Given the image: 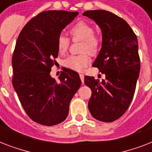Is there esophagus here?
I'll return each instance as SVG.
<instances>
[{
	"mask_svg": "<svg viewBox=\"0 0 152 152\" xmlns=\"http://www.w3.org/2000/svg\"><path fill=\"white\" fill-rule=\"evenodd\" d=\"M80 80L82 81V83H83V81H84V76H83V74H80Z\"/></svg>",
	"mask_w": 152,
	"mask_h": 152,
	"instance_id": "34e87169",
	"label": "esophagus"
}]
</instances>
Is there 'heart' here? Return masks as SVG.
Segmentation results:
<instances>
[{
	"label": "heart",
	"mask_w": 152,
	"mask_h": 152,
	"mask_svg": "<svg viewBox=\"0 0 152 152\" xmlns=\"http://www.w3.org/2000/svg\"><path fill=\"white\" fill-rule=\"evenodd\" d=\"M95 29L92 25L85 22L80 21L74 24L70 29V34L73 41H83L81 45L80 51L82 54L71 55L64 61V64L69 69L76 71H81L87 67L90 62L88 54H96L99 50L100 39L94 34ZM70 45V39L64 34H61L57 38V46L58 52L61 54H64L67 52Z\"/></svg>",
	"instance_id": "heart-1"
}]
</instances>
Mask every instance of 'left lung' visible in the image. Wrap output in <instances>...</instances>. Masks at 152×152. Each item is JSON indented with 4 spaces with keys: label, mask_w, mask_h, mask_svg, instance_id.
Here are the masks:
<instances>
[{
    "label": "left lung",
    "mask_w": 152,
    "mask_h": 152,
    "mask_svg": "<svg viewBox=\"0 0 152 152\" xmlns=\"http://www.w3.org/2000/svg\"><path fill=\"white\" fill-rule=\"evenodd\" d=\"M83 15L102 30V49L92 66L106 76L101 83L84 76L91 90L88 109L95 119L111 122L125 113L134 96L140 69L138 41L127 22L109 11H86Z\"/></svg>",
    "instance_id": "obj_1"
}]
</instances>
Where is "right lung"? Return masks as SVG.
<instances>
[{"label": "right lung", "instance_id": "obj_1", "mask_svg": "<svg viewBox=\"0 0 152 152\" xmlns=\"http://www.w3.org/2000/svg\"><path fill=\"white\" fill-rule=\"evenodd\" d=\"M77 12L44 11L25 25L13 52L12 85L28 117L52 126L69 114V104L80 87L76 72L64 68L56 82L50 76L58 55L57 38Z\"/></svg>", "mask_w": 152, "mask_h": 152}]
</instances>
